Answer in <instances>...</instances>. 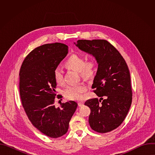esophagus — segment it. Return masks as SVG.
<instances>
[{
  "instance_id": "34e87169",
  "label": "esophagus",
  "mask_w": 155,
  "mask_h": 155,
  "mask_svg": "<svg viewBox=\"0 0 155 155\" xmlns=\"http://www.w3.org/2000/svg\"><path fill=\"white\" fill-rule=\"evenodd\" d=\"M78 106H79V107H82V106L84 105V103H83V102H79L78 103Z\"/></svg>"
}]
</instances>
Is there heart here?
<instances>
[{
	"label": "heart",
	"mask_w": 155,
	"mask_h": 155,
	"mask_svg": "<svg viewBox=\"0 0 155 155\" xmlns=\"http://www.w3.org/2000/svg\"><path fill=\"white\" fill-rule=\"evenodd\" d=\"M96 61L94 59H90L84 61L83 56L75 54L70 56L65 62L66 68L80 72V75L84 78H90L94 74L96 68ZM54 81L60 84L62 82L63 73L62 70L57 68L53 72ZM86 91V86L84 84L77 86H70L64 90V94L66 98L72 100H80L83 97V93Z\"/></svg>",
	"instance_id": "b5f03b06"
}]
</instances>
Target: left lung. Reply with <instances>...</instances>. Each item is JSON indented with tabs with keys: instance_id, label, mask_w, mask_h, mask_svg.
Listing matches in <instances>:
<instances>
[{
	"instance_id": "left-lung-1",
	"label": "left lung",
	"mask_w": 155,
	"mask_h": 155,
	"mask_svg": "<svg viewBox=\"0 0 155 155\" xmlns=\"http://www.w3.org/2000/svg\"><path fill=\"white\" fill-rule=\"evenodd\" d=\"M74 44L94 57L98 64L92 88L100 99H88L84 103L91 109L90 125L100 133L112 131L123 123L132 103L130 76L127 64L107 40H78Z\"/></svg>"
}]
</instances>
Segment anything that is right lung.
Segmentation results:
<instances>
[{"instance_id": "add662e5", "label": "right lung", "mask_w": 155, "mask_h": 155, "mask_svg": "<svg viewBox=\"0 0 155 155\" xmlns=\"http://www.w3.org/2000/svg\"><path fill=\"white\" fill-rule=\"evenodd\" d=\"M65 44H45L32 50L19 71L22 104L32 124L45 135L58 138L68 130L78 104L73 101L54 105L56 82L53 72L68 53Z\"/></svg>"}]
</instances>
